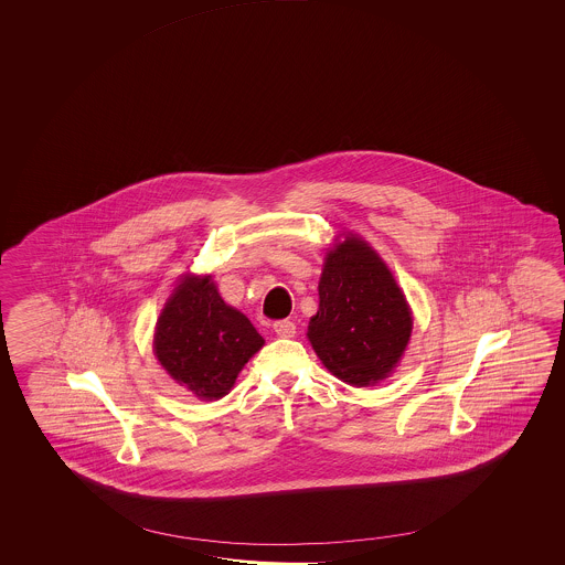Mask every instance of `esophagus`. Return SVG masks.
I'll return each mask as SVG.
<instances>
[{
	"label": "esophagus",
	"instance_id": "esophagus-1",
	"mask_svg": "<svg viewBox=\"0 0 565 565\" xmlns=\"http://www.w3.org/2000/svg\"><path fill=\"white\" fill-rule=\"evenodd\" d=\"M275 333H277L278 337L290 339V337H295V333H297V327H295L292 321H288V319L277 321V323H275Z\"/></svg>",
	"mask_w": 565,
	"mask_h": 565
}]
</instances>
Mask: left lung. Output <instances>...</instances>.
Returning <instances> with one entry per match:
<instances>
[{"label": "left lung", "instance_id": "obj_1", "mask_svg": "<svg viewBox=\"0 0 565 565\" xmlns=\"http://www.w3.org/2000/svg\"><path fill=\"white\" fill-rule=\"evenodd\" d=\"M412 335V311L380 254L355 234L324 256L319 311L307 337L341 382L377 384L396 370Z\"/></svg>", "mask_w": 565, "mask_h": 565}]
</instances>
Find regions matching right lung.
<instances>
[{
	"mask_svg": "<svg viewBox=\"0 0 565 565\" xmlns=\"http://www.w3.org/2000/svg\"><path fill=\"white\" fill-rule=\"evenodd\" d=\"M265 345L246 315L220 297L212 277L185 275L157 319L153 351L163 370L200 399H220Z\"/></svg>",
	"mask_w": 565,
	"mask_h": 565,
	"instance_id": "add662e5",
	"label": "right lung"
}]
</instances>
